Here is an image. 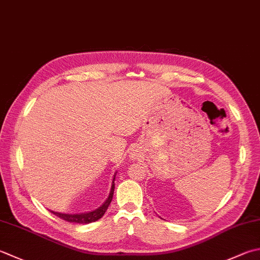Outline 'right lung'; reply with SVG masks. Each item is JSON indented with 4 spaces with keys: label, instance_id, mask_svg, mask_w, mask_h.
Here are the masks:
<instances>
[{
    "label": "right lung",
    "instance_id": "obj_1",
    "mask_svg": "<svg viewBox=\"0 0 260 260\" xmlns=\"http://www.w3.org/2000/svg\"><path fill=\"white\" fill-rule=\"evenodd\" d=\"M115 177H116V175L114 176L113 184H111V189H110L108 198H107L104 204L101 205L99 208H96V210H94L92 212H89V213H82V214H63V213H57V212H53V211H50V212H52L53 214H55L56 216H58L59 218H62V220H64V221L80 223V224H88V223H92V222L98 221L99 218L104 216V214L107 211V208H108L109 204L111 203V200H113L114 190H115Z\"/></svg>",
    "mask_w": 260,
    "mask_h": 260
}]
</instances>
